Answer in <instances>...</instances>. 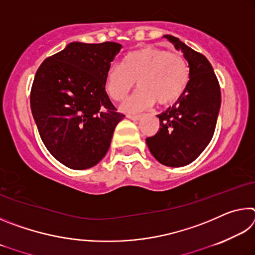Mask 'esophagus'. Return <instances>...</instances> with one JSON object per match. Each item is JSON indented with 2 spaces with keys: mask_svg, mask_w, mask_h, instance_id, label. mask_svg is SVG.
Returning <instances> with one entry per match:
<instances>
[{
  "mask_svg": "<svg viewBox=\"0 0 255 255\" xmlns=\"http://www.w3.org/2000/svg\"><path fill=\"white\" fill-rule=\"evenodd\" d=\"M127 117H128L129 119L135 120V122H137V120H140L141 117H143V116H141V115H127Z\"/></svg>",
  "mask_w": 255,
  "mask_h": 255,
  "instance_id": "1",
  "label": "esophagus"
}]
</instances>
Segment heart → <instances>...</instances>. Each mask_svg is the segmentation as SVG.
Wrapping results in <instances>:
<instances>
[{
  "mask_svg": "<svg viewBox=\"0 0 255 255\" xmlns=\"http://www.w3.org/2000/svg\"><path fill=\"white\" fill-rule=\"evenodd\" d=\"M190 70L182 55L155 46L128 53L124 66L111 64L106 73V91L112 100L122 101L135 88L139 91L122 106L125 112L144 110L157 102L169 107L178 102L188 88Z\"/></svg>",
  "mask_w": 255,
  "mask_h": 255,
  "instance_id": "b5f03b06",
  "label": "heart"
}]
</instances>
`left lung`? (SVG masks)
Returning <instances> with one entry per match:
<instances>
[{
  "label": "left lung",
  "mask_w": 255,
  "mask_h": 255,
  "mask_svg": "<svg viewBox=\"0 0 255 255\" xmlns=\"http://www.w3.org/2000/svg\"><path fill=\"white\" fill-rule=\"evenodd\" d=\"M189 63L188 88L178 102L162 112L159 129L146 138V144L157 161L179 167L199 156L214 136L222 96L213 66L204 55L190 48L179 38L165 34Z\"/></svg>",
  "instance_id": "1"
}]
</instances>
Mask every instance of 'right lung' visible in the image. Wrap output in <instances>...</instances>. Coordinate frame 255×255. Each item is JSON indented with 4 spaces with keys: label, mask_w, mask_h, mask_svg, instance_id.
Segmentation results:
<instances>
[{
    "label": "right lung",
    "mask_w": 255,
    "mask_h": 255,
    "mask_svg": "<svg viewBox=\"0 0 255 255\" xmlns=\"http://www.w3.org/2000/svg\"><path fill=\"white\" fill-rule=\"evenodd\" d=\"M122 49L117 42H71L38 68L30 106L42 143L73 170L92 167L110 147L125 115L106 92V73Z\"/></svg>",
    "instance_id": "1"
}]
</instances>
